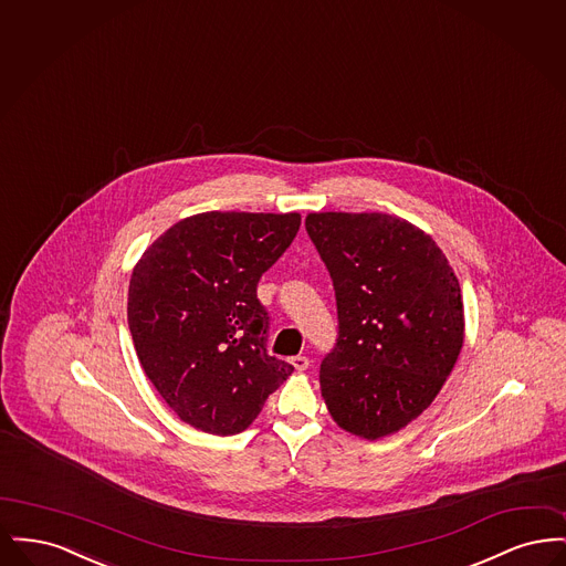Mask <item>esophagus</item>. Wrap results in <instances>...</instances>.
<instances>
[{
    "label": "esophagus",
    "mask_w": 566,
    "mask_h": 566,
    "mask_svg": "<svg viewBox=\"0 0 566 566\" xmlns=\"http://www.w3.org/2000/svg\"><path fill=\"white\" fill-rule=\"evenodd\" d=\"M291 365L295 367L296 371H305L310 367V358L307 356H293Z\"/></svg>",
    "instance_id": "esophagus-1"
}]
</instances>
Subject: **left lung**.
Masks as SVG:
<instances>
[{"label":"left lung","instance_id":"1","mask_svg":"<svg viewBox=\"0 0 566 566\" xmlns=\"http://www.w3.org/2000/svg\"><path fill=\"white\" fill-rule=\"evenodd\" d=\"M305 229L333 280L337 346L321 365L339 429L376 441L416 420L464 342L457 273L429 233L381 212H312Z\"/></svg>","mask_w":566,"mask_h":566}]
</instances>
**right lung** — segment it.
<instances>
[{
	"instance_id": "right-lung-1",
	"label": "right lung",
	"mask_w": 566,
	"mask_h": 566,
	"mask_svg": "<svg viewBox=\"0 0 566 566\" xmlns=\"http://www.w3.org/2000/svg\"><path fill=\"white\" fill-rule=\"evenodd\" d=\"M298 224L296 212L189 216L135 263L127 321L139 365L197 431H245L295 371L268 354L270 318L256 284Z\"/></svg>"
}]
</instances>
